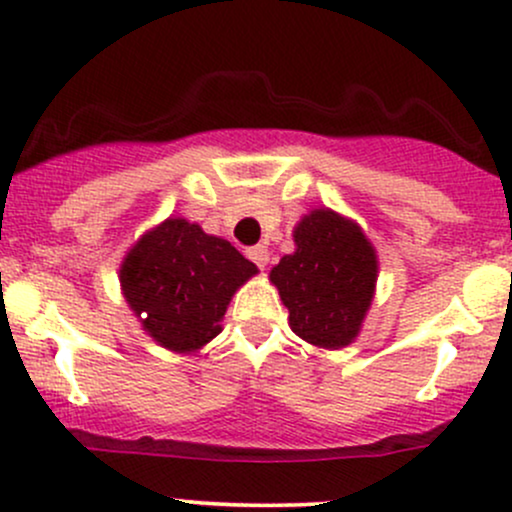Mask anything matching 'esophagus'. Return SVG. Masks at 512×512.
Instances as JSON below:
<instances>
[{"label": "esophagus", "mask_w": 512, "mask_h": 512, "mask_svg": "<svg viewBox=\"0 0 512 512\" xmlns=\"http://www.w3.org/2000/svg\"><path fill=\"white\" fill-rule=\"evenodd\" d=\"M248 257L252 262L257 264V267L260 269H264L269 264V250L264 248V245H255V248H250L248 250Z\"/></svg>", "instance_id": "esophagus-1"}]
</instances>
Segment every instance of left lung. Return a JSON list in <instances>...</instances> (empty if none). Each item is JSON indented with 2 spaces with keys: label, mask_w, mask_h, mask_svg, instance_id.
<instances>
[{
  "label": "left lung",
  "mask_w": 512,
  "mask_h": 512,
  "mask_svg": "<svg viewBox=\"0 0 512 512\" xmlns=\"http://www.w3.org/2000/svg\"><path fill=\"white\" fill-rule=\"evenodd\" d=\"M296 252L269 272L298 337L342 349L358 337L378 279V257L354 221L315 209L293 231Z\"/></svg>",
  "instance_id": "1"
}]
</instances>
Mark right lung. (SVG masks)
<instances>
[{
    "label": "right lung",
    "instance_id": "add662e5",
    "mask_svg": "<svg viewBox=\"0 0 512 512\" xmlns=\"http://www.w3.org/2000/svg\"><path fill=\"white\" fill-rule=\"evenodd\" d=\"M252 274L255 264L228 240L209 236L197 223L166 219L127 252L120 284L146 334L190 354L221 332L233 293Z\"/></svg>",
    "mask_w": 512,
    "mask_h": 512
}]
</instances>
